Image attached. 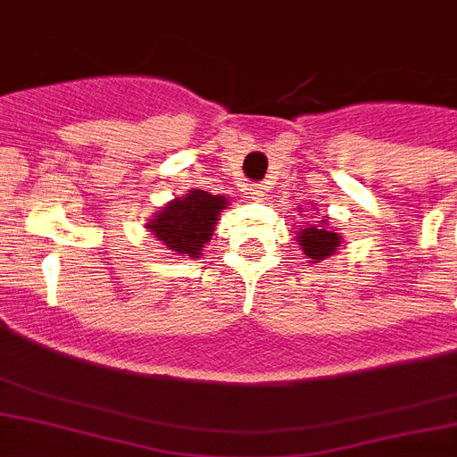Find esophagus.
<instances>
[{
    "label": "esophagus",
    "mask_w": 457,
    "mask_h": 457,
    "mask_svg": "<svg viewBox=\"0 0 457 457\" xmlns=\"http://www.w3.org/2000/svg\"><path fill=\"white\" fill-rule=\"evenodd\" d=\"M248 195L254 200H264V187H262V184H250Z\"/></svg>",
    "instance_id": "obj_1"
}]
</instances>
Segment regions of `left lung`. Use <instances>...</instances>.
<instances>
[{
    "instance_id": "obj_1",
    "label": "left lung",
    "mask_w": 457,
    "mask_h": 457,
    "mask_svg": "<svg viewBox=\"0 0 457 457\" xmlns=\"http://www.w3.org/2000/svg\"><path fill=\"white\" fill-rule=\"evenodd\" d=\"M298 241L303 245V253L307 254L312 264L320 262V259L330 257L337 253L341 244V234H337L335 229L328 228V216L320 223H310L307 228L300 229Z\"/></svg>"
}]
</instances>
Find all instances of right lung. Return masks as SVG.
Listing matches in <instances>:
<instances>
[{
  "label": "right lung",
  "instance_id": "add662e5",
  "mask_svg": "<svg viewBox=\"0 0 457 457\" xmlns=\"http://www.w3.org/2000/svg\"><path fill=\"white\" fill-rule=\"evenodd\" d=\"M228 207L225 195H212L193 188L184 198H175L147 223V229L168 250L184 257H198L213 234L220 209Z\"/></svg>",
  "mask_w": 457,
  "mask_h": 457
}]
</instances>
